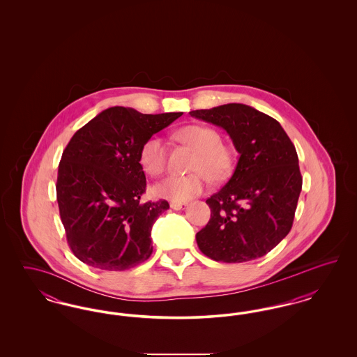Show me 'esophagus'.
<instances>
[{
    "label": "esophagus",
    "instance_id": "34e87169",
    "mask_svg": "<svg viewBox=\"0 0 357 357\" xmlns=\"http://www.w3.org/2000/svg\"><path fill=\"white\" fill-rule=\"evenodd\" d=\"M170 207L172 210H183V208H186L187 204H182V202H171Z\"/></svg>",
    "mask_w": 357,
    "mask_h": 357
}]
</instances>
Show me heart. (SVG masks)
<instances>
[{"label": "heart", "mask_w": 357, "mask_h": 357, "mask_svg": "<svg viewBox=\"0 0 357 357\" xmlns=\"http://www.w3.org/2000/svg\"><path fill=\"white\" fill-rule=\"evenodd\" d=\"M175 139L197 153L188 175H171L153 187L155 197L172 202H187L204 192L206 179L210 183L225 182L234 171L236 153L230 144L221 140L220 132L204 124H190L175 132ZM139 160L143 170L158 176L166 170L167 151L158 136L149 137L140 147Z\"/></svg>", "instance_id": "heart-1"}]
</instances>
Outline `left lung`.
Instances as JSON below:
<instances>
[{
  "instance_id": "left-lung-1",
  "label": "left lung",
  "mask_w": 357,
  "mask_h": 357,
  "mask_svg": "<svg viewBox=\"0 0 357 357\" xmlns=\"http://www.w3.org/2000/svg\"><path fill=\"white\" fill-rule=\"evenodd\" d=\"M190 115L222 127L239 153L231 178L206 199L211 217L197 233L199 250L226 264L268 255L288 236L303 187L294 144L277 120L245 104Z\"/></svg>"
}]
</instances>
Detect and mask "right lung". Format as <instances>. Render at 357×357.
I'll use <instances>...</instances> for the list:
<instances>
[{
  "mask_svg": "<svg viewBox=\"0 0 357 357\" xmlns=\"http://www.w3.org/2000/svg\"><path fill=\"white\" fill-rule=\"evenodd\" d=\"M179 116L111 107L69 140L59 165L57 204L69 248L88 266L121 272L153 255V225L170 206L165 199L140 204L146 175L139 153Z\"/></svg>",
  "mask_w": 357,
  "mask_h": 357,
  "instance_id": "1",
  "label": "right lung"
}]
</instances>
